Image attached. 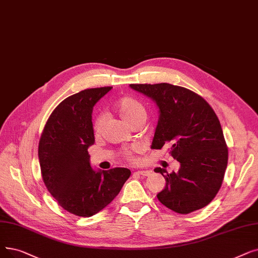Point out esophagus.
Returning a JSON list of instances; mask_svg holds the SVG:
<instances>
[{"instance_id": "esophagus-1", "label": "esophagus", "mask_w": 258, "mask_h": 258, "mask_svg": "<svg viewBox=\"0 0 258 258\" xmlns=\"http://www.w3.org/2000/svg\"><path fill=\"white\" fill-rule=\"evenodd\" d=\"M138 175H141V176H149L152 174V171L150 170H140V171H137L136 172Z\"/></svg>"}]
</instances>
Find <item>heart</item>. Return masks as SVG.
Segmentation results:
<instances>
[{"mask_svg":"<svg viewBox=\"0 0 258 258\" xmlns=\"http://www.w3.org/2000/svg\"><path fill=\"white\" fill-rule=\"evenodd\" d=\"M115 110L121 116V118L124 119L127 123L132 125L134 122L141 118H145V109L143 105L137 101L136 99H133L131 97H123L119 99L114 105ZM103 116H98L94 121V131L95 133H100L102 130L103 125ZM126 157L130 160L135 159V150L128 151L125 153Z\"/></svg>","mask_w":258,"mask_h":258,"instance_id":"obj_1","label":"heart"}]
</instances>
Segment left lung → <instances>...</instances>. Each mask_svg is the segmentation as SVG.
Wrapping results in <instances>:
<instances>
[{"label":"left lung","instance_id":"obj_1","mask_svg":"<svg viewBox=\"0 0 258 258\" xmlns=\"http://www.w3.org/2000/svg\"><path fill=\"white\" fill-rule=\"evenodd\" d=\"M149 97L159 110L151 149L171 144V155L180 163L177 173L156 167L165 179L157 198L180 214L203 209L214 199L228 164V148L220 122L206 100L181 86L169 83L130 84Z\"/></svg>","mask_w":258,"mask_h":258}]
</instances>
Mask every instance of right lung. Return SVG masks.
Segmentation results:
<instances>
[{
  "instance_id": "1",
  "label": "right lung",
  "mask_w": 258,
  "mask_h": 258,
  "mask_svg": "<svg viewBox=\"0 0 258 258\" xmlns=\"http://www.w3.org/2000/svg\"><path fill=\"white\" fill-rule=\"evenodd\" d=\"M113 87L77 93L54 108L39 142L43 181L72 214L91 217L109 205L131 176L125 167L93 170L88 148L95 143L93 108Z\"/></svg>"
}]
</instances>
